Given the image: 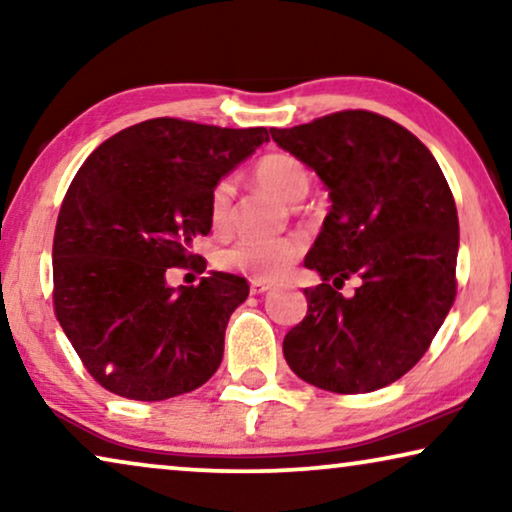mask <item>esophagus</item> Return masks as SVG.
<instances>
[{
    "label": "esophagus",
    "instance_id": "obj_1",
    "mask_svg": "<svg viewBox=\"0 0 512 512\" xmlns=\"http://www.w3.org/2000/svg\"><path fill=\"white\" fill-rule=\"evenodd\" d=\"M272 289L270 282H251V293L261 296V293H268Z\"/></svg>",
    "mask_w": 512,
    "mask_h": 512
}]
</instances>
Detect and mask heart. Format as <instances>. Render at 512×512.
<instances>
[{
    "mask_svg": "<svg viewBox=\"0 0 512 512\" xmlns=\"http://www.w3.org/2000/svg\"><path fill=\"white\" fill-rule=\"evenodd\" d=\"M256 181L265 191L275 193L279 200L296 205L310 193L312 177L303 160L291 153H268L256 163ZM233 179H221L209 195V223L214 233H226L230 228V209H233ZM300 247L298 240L284 237V240H240L223 249L219 258L221 268L233 270L254 282H275L298 261Z\"/></svg>",
    "mask_w": 512,
    "mask_h": 512,
    "instance_id": "heart-1",
    "label": "heart"
}]
</instances>
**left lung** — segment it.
Segmentation results:
<instances>
[{"label":"left lung","instance_id":"1","mask_svg":"<svg viewBox=\"0 0 512 512\" xmlns=\"http://www.w3.org/2000/svg\"><path fill=\"white\" fill-rule=\"evenodd\" d=\"M279 149L317 172L331 209L305 256L321 284L284 338L300 380L333 394H366L422 359L457 296L459 219L436 158L373 111H338L270 130ZM349 276L352 299L335 288Z\"/></svg>","mask_w":512,"mask_h":512}]
</instances>
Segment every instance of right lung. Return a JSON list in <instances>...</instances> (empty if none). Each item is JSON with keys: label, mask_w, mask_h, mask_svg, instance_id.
I'll return each instance as SVG.
<instances>
[{"label": "right lung", "mask_w": 512, "mask_h": 512, "mask_svg": "<svg viewBox=\"0 0 512 512\" xmlns=\"http://www.w3.org/2000/svg\"><path fill=\"white\" fill-rule=\"evenodd\" d=\"M265 128L151 118L90 153L62 200L53 240V303L62 331L104 389L165 401L198 389L223 359L244 277L212 272L167 284L209 235V195L263 142Z\"/></svg>", "instance_id": "add662e5"}]
</instances>
